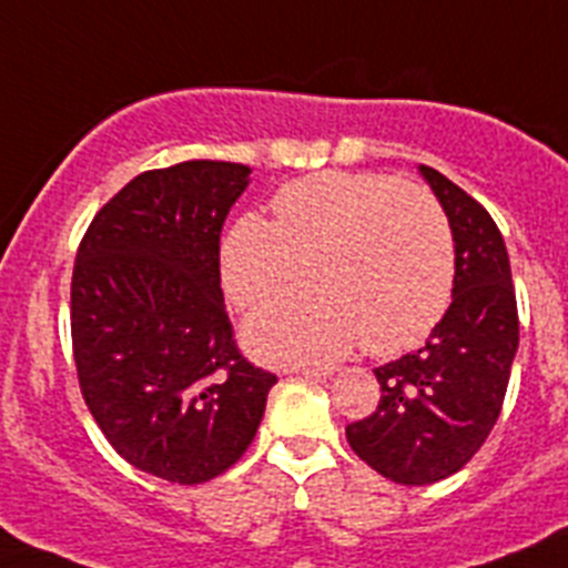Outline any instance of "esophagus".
Here are the masks:
<instances>
[{
	"mask_svg": "<svg viewBox=\"0 0 568 568\" xmlns=\"http://www.w3.org/2000/svg\"><path fill=\"white\" fill-rule=\"evenodd\" d=\"M290 374L306 376V379H326L328 371L326 368H290Z\"/></svg>",
	"mask_w": 568,
	"mask_h": 568,
	"instance_id": "obj_1",
	"label": "esophagus"
}]
</instances>
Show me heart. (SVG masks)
Here are the masks:
<instances>
[{"mask_svg":"<svg viewBox=\"0 0 568 568\" xmlns=\"http://www.w3.org/2000/svg\"><path fill=\"white\" fill-rule=\"evenodd\" d=\"M273 220L247 212L220 245V281L256 310L306 273L315 287L251 317L245 343L273 362H328L365 339L376 356L415 348L455 293V240L440 203L382 172H315L281 186Z\"/></svg>","mask_w":568,"mask_h":568,"instance_id":"obj_1","label":"heart"}]
</instances>
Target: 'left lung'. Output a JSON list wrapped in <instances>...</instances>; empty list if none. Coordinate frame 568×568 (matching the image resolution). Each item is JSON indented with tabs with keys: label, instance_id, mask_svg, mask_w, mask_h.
Returning <instances> with one entry per match:
<instances>
[{
	"label": "left lung",
	"instance_id": "left-lung-1",
	"mask_svg": "<svg viewBox=\"0 0 568 568\" xmlns=\"http://www.w3.org/2000/svg\"><path fill=\"white\" fill-rule=\"evenodd\" d=\"M455 236V293L424 348L376 368V413L345 426L351 449L398 485H429L479 452L505 404L518 348L510 258L471 194L420 166Z\"/></svg>",
	"mask_w": 568,
	"mask_h": 568
}]
</instances>
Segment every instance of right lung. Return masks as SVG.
Masks as SVG:
<instances>
[{
	"mask_svg": "<svg viewBox=\"0 0 568 568\" xmlns=\"http://www.w3.org/2000/svg\"><path fill=\"white\" fill-rule=\"evenodd\" d=\"M251 166L150 170L94 214L72 273L80 393L116 455L178 485L209 483L251 446L275 374L236 348L220 231Z\"/></svg>",
	"mask_w": 568,
	"mask_h": 568,
	"instance_id": "obj_1",
	"label": "right lung"
}]
</instances>
